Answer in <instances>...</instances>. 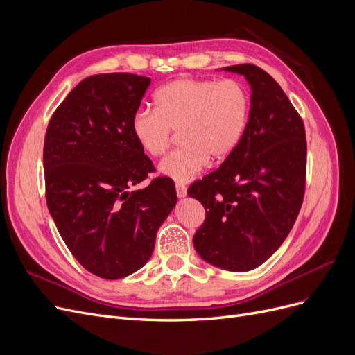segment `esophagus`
I'll use <instances>...</instances> for the list:
<instances>
[{"mask_svg":"<svg viewBox=\"0 0 355 355\" xmlns=\"http://www.w3.org/2000/svg\"><path fill=\"white\" fill-rule=\"evenodd\" d=\"M176 194L179 198L187 196V187L184 184H176Z\"/></svg>","mask_w":355,"mask_h":355,"instance_id":"obj_1","label":"esophagus"}]
</instances>
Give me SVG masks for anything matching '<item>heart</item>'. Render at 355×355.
Returning <instances> with one entry per match:
<instances>
[{"mask_svg":"<svg viewBox=\"0 0 355 355\" xmlns=\"http://www.w3.org/2000/svg\"><path fill=\"white\" fill-rule=\"evenodd\" d=\"M154 111H137L132 133L142 153L163 157L179 132L180 146L159 171L178 184L189 182L207 166L234 154L250 116V92L239 80L178 78L154 93Z\"/></svg>","mask_w":355,"mask_h":355,"instance_id":"heart-1","label":"heart"}]
</instances>
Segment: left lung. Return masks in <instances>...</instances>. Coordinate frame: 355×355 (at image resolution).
<instances>
[{"label": "left lung", "instance_id": "8db88e82", "mask_svg": "<svg viewBox=\"0 0 355 355\" xmlns=\"http://www.w3.org/2000/svg\"><path fill=\"white\" fill-rule=\"evenodd\" d=\"M223 69L250 84L249 124L234 154L188 196L206 210L194 235L197 253L244 272L263 263L293 228L305 194L306 137L302 118L270 73L252 63Z\"/></svg>", "mask_w": 355, "mask_h": 355}]
</instances>
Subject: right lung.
Listing matches in <instances>:
<instances>
[{"label": "right lung", "mask_w": 355, "mask_h": 355, "mask_svg": "<svg viewBox=\"0 0 355 355\" xmlns=\"http://www.w3.org/2000/svg\"><path fill=\"white\" fill-rule=\"evenodd\" d=\"M148 77L112 72L84 78L51 115L44 139L46 200L69 252L105 280L133 274L151 257L155 235L178 201L132 133Z\"/></svg>", "instance_id": "add662e5"}]
</instances>
